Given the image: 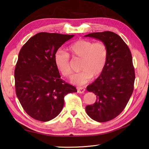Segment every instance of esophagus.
<instances>
[{"label":"esophagus","instance_id":"1","mask_svg":"<svg viewBox=\"0 0 149 149\" xmlns=\"http://www.w3.org/2000/svg\"><path fill=\"white\" fill-rule=\"evenodd\" d=\"M85 89L83 87H78L77 88V92L79 93H83L84 92H85Z\"/></svg>","mask_w":149,"mask_h":149}]
</instances>
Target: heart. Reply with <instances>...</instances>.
<instances>
[{"label":"heart","mask_w":149,"mask_h":149,"mask_svg":"<svg viewBox=\"0 0 149 149\" xmlns=\"http://www.w3.org/2000/svg\"><path fill=\"white\" fill-rule=\"evenodd\" d=\"M68 53L57 51L54 54V63L57 69L64 77H70L72 70L69 54L74 58H81L79 70L73 75L71 81L77 85L88 83L92 77H97L106 65L108 49L102 42H93L87 40H79L67 48Z\"/></svg>","instance_id":"1"}]
</instances>
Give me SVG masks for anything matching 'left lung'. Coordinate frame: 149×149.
<instances>
[{
  "label": "left lung",
  "instance_id": "8db88e82",
  "mask_svg": "<svg viewBox=\"0 0 149 149\" xmlns=\"http://www.w3.org/2000/svg\"><path fill=\"white\" fill-rule=\"evenodd\" d=\"M85 37L101 40L108 49L104 70L87 87L88 91L95 94L96 101L85 108L93 120L105 122L116 118L124 110L133 93L135 72L132 54L124 40L113 32H96Z\"/></svg>",
  "mask_w": 149,
  "mask_h": 149
}]
</instances>
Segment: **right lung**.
I'll list each match as a JSON object with an SVG mask.
<instances>
[{
    "instance_id": "add662e5",
    "label": "right lung",
    "mask_w": 149,
    "mask_h": 149,
    "mask_svg": "<svg viewBox=\"0 0 149 149\" xmlns=\"http://www.w3.org/2000/svg\"><path fill=\"white\" fill-rule=\"evenodd\" d=\"M74 35L40 32L21 48L15 68L17 98L33 119L48 122L62 111L64 96L77 92L61 79L54 63V54Z\"/></svg>"
}]
</instances>
